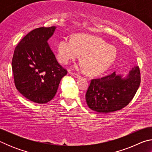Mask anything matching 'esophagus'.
Instances as JSON below:
<instances>
[{"instance_id": "obj_1", "label": "esophagus", "mask_w": 152, "mask_h": 152, "mask_svg": "<svg viewBox=\"0 0 152 152\" xmlns=\"http://www.w3.org/2000/svg\"><path fill=\"white\" fill-rule=\"evenodd\" d=\"M69 74H71L72 76H73L74 77H75V78H79L80 77V76L79 74H75V73H72V72H69Z\"/></svg>"}]
</instances>
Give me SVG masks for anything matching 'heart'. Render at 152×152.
<instances>
[{
    "label": "heart",
    "mask_w": 152,
    "mask_h": 152,
    "mask_svg": "<svg viewBox=\"0 0 152 152\" xmlns=\"http://www.w3.org/2000/svg\"><path fill=\"white\" fill-rule=\"evenodd\" d=\"M58 58L61 63L67 64L81 55L83 61L81 69H86L92 75H98L107 70L117 58L116 48L100 37L88 35H78L74 39L64 36L57 45ZM76 68L78 67L76 66Z\"/></svg>",
    "instance_id": "obj_1"
}]
</instances>
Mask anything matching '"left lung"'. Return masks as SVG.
Here are the masks:
<instances>
[{
  "mask_svg": "<svg viewBox=\"0 0 152 152\" xmlns=\"http://www.w3.org/2000/svg\"><path fill=\"white\" fill-rule=\"evenodd\" d=\"M140 71L135 66L127 75L114 72L92 80L86 94L90 109L100 113L121 110L129 103L140 85Z\"/></svg>",
  "mask_w": 152,
  "mask_h": 152,
  "instance_id": "left-lung-1",
  "label": "left lung"
}]
</instances>
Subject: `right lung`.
I'll return each mask as SVG.
<instances>
[{
	"mask_svg": "<svg viewBox=\"0 0 152 152\" xmlns=\"http://www.w3.org/2000/svg\"><path fill=\"white\" fill-rule=\"evenodd\" d=\"M56 26L40 27L26 35L14 51L12 70L15 84L23 96L38 104L50 101L67 71L48 44Z\"/></svg>",
	"mask_w": 152,
	"mask_h": 152,
	"instance_id": "1",
	"label": "right lung"
}]
</instances>
